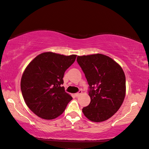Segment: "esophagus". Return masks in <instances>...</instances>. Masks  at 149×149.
<instances>
[{
  "instance_id": "obj_1",
  "label": "esophagus",
  "mask_w": 149,
  "mask_h": 149,
  "mask_svg": "<svg viewBox=\"0 0 149 149\" xmlns=\"http://www.w3.org/2000/svg\"><path fill=\"white\" fill-rule=\"evenodd\" d=\"M82 90H80L78 93H75V96L76 97H78V96H80V95L82 94Z\"/></svg>"
}]
</instances>
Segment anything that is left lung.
<instances>
[{
  "mask_svg": "<svg viewBox=\"0 0 149 149\" xmlns=\"http://www.w3.org/2000/svg\"><path fill=\"white\" fill-rule=\"evenodd\" d=\"M77 60L89 86L91 102L83 108V113L91 121H104L119 110L124 101L125 72L116 61L104 54L78 56Z\"/></svg>",
  "mask_w": 149,
  "mask_h": 149,
  "instance_id": "obj_1",
  "label": "left lung"
}]
</instances>
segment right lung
Masks as SVG:
<instances>
[{"instance_id": "1", "label": "right lung", "mask_w": 149, "mask_h": 149, "mask_svg": "<svg viewBox=\"0 0 149 149\" xmlns=\"http://www.w3.org/2000/svg\"><path fill=\"white\" fill-rule=\"evenodd\" d=\"M77 55L47 52L37 56L26 67L21 80L24 102L36 116L50 120L60 116L72 98L65 91L63 75Z\"/></svg>"}]
</instances>
